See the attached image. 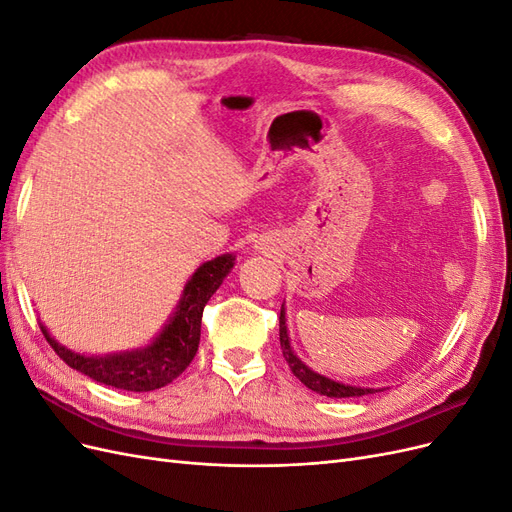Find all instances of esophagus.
I'll use <instances>...</instances> for the list:
<instances>
[{
    "instance_id": "obj_1",
    "label": "esophagus",
    "mask_w": 512,
    "mask_h": 512,
    "mask_svg": "<svg viewBox=\"0 0 512 512\" xmlns=\"http://www.w3.org/2000/svg\"><path fill=\"white\" fill-rule=\"evenodd\" d=\"M256 250H265V247H262V243H258V245H256Z\"/></svg>"
}]
</instances>
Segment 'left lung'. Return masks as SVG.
Segmentation results:
<instances>
[{
  "mask_svg": "<svg viewBox=\"0 0 512 512\" xmlns=\"http://www.w3.org/2000/svg\"><path fill=\"white\" fill-rule=\"evenodd\" d=\"M280 344H282V352H284V359L290 367V371L294 376H297L307 389H312L318 395L324 397H335V399H342V397H363V395H371V393H378L380 389H367V386H352V384H344L339 380L327 378L318 374L312 367H307L297 354H294L292 346H290V337H288V324H286V307L282 305V312H280ZM384 391V389H382Z\"/></svg>",
  "mask_w": 512,
  "mask_h": 512,
  "instance_id": "left-lung-1",
  "label": "left lung"
}]
</instances>
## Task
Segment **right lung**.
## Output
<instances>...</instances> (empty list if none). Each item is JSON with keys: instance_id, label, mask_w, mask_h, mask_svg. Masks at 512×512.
<instances>
[{"instance_id": "obj_1", "label": "right lung", "mask_w": 512, "mask_h": 512, "mask_svg": "<svg viewBox=\"0 0 512 512\" xmlns=\"http://www.w3.org/2000/svg\"><path fill=\"white\" fill-rule=\"evenodd\" d=\"M235 258V254H222L203 262L185 282L175 312L170 314L162 331L143 348L111 354H83L59 344L42 322L40 329L59 359L91 380L134 393L162 389L179 378L192 363L200 342L203 309L235 267Z\"/></svg>"}]
</instances>
